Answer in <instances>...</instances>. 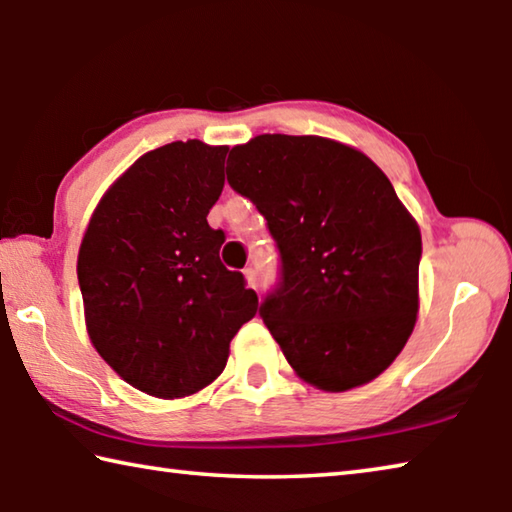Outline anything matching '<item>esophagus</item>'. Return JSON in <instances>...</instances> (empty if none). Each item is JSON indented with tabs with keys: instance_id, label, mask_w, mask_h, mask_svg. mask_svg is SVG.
<instances>
[{
	"instance_id": "esophagus-1",
	"label": "esophagus",
	"mask_w": 512,
	"mask_h": 512,
	"mask_svg": "<svg viewBox=\"0 0 512 512\" xmlns=\"http://www.w3.org/2000/svg\"><path fill=\"white\" fill-rule=\"evenodd\" d=\"M244 275H246V282H248V287L257 291V271H255V268H253V266H248L246 271H244Z\"/></svg>"
}]
</instances>
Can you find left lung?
<instances>
[{
  "label": "left lung",
  "mask_w": 512,
  "mask_h": 512,
  "mask_svg": "<svg viewBox=\"0 0 512 512\" xmlns=\"http://www.w3.org/2000/svg\"><path fill=\"white\" fill-rule=\"evenodd\" d=\"M225 171L280 253V282L259 316L291 368L323 391L368 384L418 316L422 237L391 180L316 135H259L230 151Z\"/></svg>",
  "instance_id": "8db88e82"
}]
</instances>
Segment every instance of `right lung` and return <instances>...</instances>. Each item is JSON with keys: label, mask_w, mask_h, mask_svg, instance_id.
Here are the masks:
<instances>
[{"label": "right lung", "mask_w": 512, "mask_h": 512, "mask_svg": "<svg viewBox=\"0 0 512 512\" xmlns=\"http://www.w3.org/2000/svg\"><path fill=\"white\" fill-rule=\"evenodd\" d=\"M228 146L171 142L142 155L94 210L79 250L92 345L140 391L185 397L221 375L257 314L246 277L223 266L207 223Z\"/></svg>", "instance_id": "1"}]
</instances>
